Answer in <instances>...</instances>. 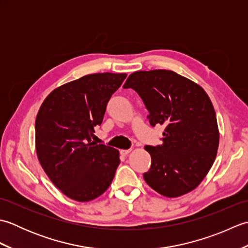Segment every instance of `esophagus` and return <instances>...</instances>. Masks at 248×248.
I'll use <instances>...</instances> for the list:
<instances>
[{"label":"esophagus","instance_id":"34e87169","mask_svg":"<svg viewBox=\"0 0 248 248\" xmlns=\"http://www.w3.org/2000/svg\"><path fill=\"white\" fill-rule=\"evenodd\" d=\"M131 152V149H123V150H120V154L123 155H129Z\"/></svg>","mask_w":248,"mask_h":248}]
</instances>
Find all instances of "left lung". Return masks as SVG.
Listing matches in <instances>:
<instances>
[{
	"mask_svg": "<svg viewBox=\"0 0 248 248\" xmlns=\"http://www.w3.org/2000/svg\"><path fill=\"white\" fill-rule=\"evenodd\" d=\"M124 88L143 99L155 127L165 125L161 146H146L151 155L147 184L165 197L196 188L217 157L219 132L213 104L204 89L171 70L131 73Z\"/></svg>",
	"mask_w": 248,
	"mask_h": 248,
	"instance_id": "8db88e82",
	"label": "left lung"
}]
</instances>
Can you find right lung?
<instances>
[{
    "instance_id": "right-lung-1",
    "label": "right lung",
    "mask_w": 248,
    "mask_h": 248,
    "mask_svg": "<svg viewBox=\"0 0 248 248\" xmlns=\"http://www.w3.org/2000/svg\"><path fill=\"white\" fill-rule=\"evenodd\" d=\"M125 73H93L55 88L35 121L37 157L52 183L70 199L91 202L107 191L119 151L92 141L107 104Z\"/></svg>"
}]
</instances>
